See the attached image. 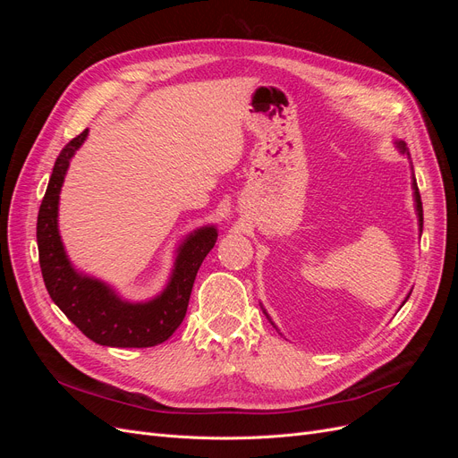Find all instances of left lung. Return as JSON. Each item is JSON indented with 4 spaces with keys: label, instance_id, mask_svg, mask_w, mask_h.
I'll return each mask as SVG.
<instances>
[{
    "label": "left lung",
    "instance_id": "obj_1",
    "mask_svg": "<svg viewBox=\"0 0 458 458\" xmlns=\"http://www.w3.org/2000/svg\"><path fill=\"white\" fill-rule=\"evenodd\" d=\"M399 148L401 152H407V147L403 143H399ZM409 155V152H407ZM412 189H414V200H417V212H419V221H420V233H422V202H420V192H419V187H417V182H412Z\"/></svg>",
    "mask_w": 458,
    "mask_h": 458
}]
</instances>
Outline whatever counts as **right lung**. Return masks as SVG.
Listing matches in <instances>:
<instances>
[{
    "label": "right lung",
    "instance_id": "obj_1",
    "mask_svg": "<svg viewBox=\"0 0 458 458\" xmlns=\"http://www.w3.org/2000/svg\"><path fill=\"white\" fill-rule=\"evenodd\" d=\"M86 137L88 130L59 152L39 206L36 237L41 275L51 300L95 344L110 348H152L168 340L185 318L195 276L214 248L217 233L214 227H202L189 234L179 246L170 284L147 303L123 301L106 284L74 271L59 237L57 210L68 164Z\"/></svg>",
    "mask_w": 458,
    "mask_h": 458
}]
</instances>
